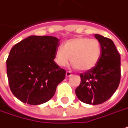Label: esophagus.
Here are the masks:
<instances>
[{"label": "esophagus", "instance_id": "34e87169", "mask_svg": "<svg viewBox=\"0 0 128 128\" xmlns=\"http://www.w3.org/2000/svg\"><path fill=\"white\" fill-rule=\"evenodd\" d=\"M66 77H68H68H70V76L72 75V73H71V72H70V71H67V72H66Z\"/></svg>", "mask_w": 128, "mask_h": 128}]
</instances>
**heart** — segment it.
Segmentation results:
<instances>
[{
  "label": "heart",
  "mask_w": 128,
  "mask_h": 128,
  "mask_svg": "<svg viewBox=\"0 0 128 128\" xmlns=\"http://www.w3.org/2000/svg\"><path fill=\"white\" fill-rule=\"evenodd\" d=\"M102 48L98 40L76 37L67 40L55 52V62L65 67L70 61L80 71H88L94 68L101 56Z\"/></svg>",
  "instance_id": "b5f03b06"
}]
</instances>
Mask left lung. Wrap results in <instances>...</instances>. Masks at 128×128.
<instances>
[{
    "label": "left lung",
    "mask_w": 128,
    "mask_h": 128,
    "mask_svg": "<svg viewBox=\"0 0 128 128\" xmlns=\"http://www.w3.org/2000/svg\"><path fill=\"white\" fill-rule=\"evenodd\" d=\"M102 48L98 62L91 70L80 74L81 82L75 90L83 103L101 104L114 94L120 80V56L114 42L99 34H94Z\"/></svg>",
    "instance_id": "obj_1"
}]
</instances>
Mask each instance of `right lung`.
<instances>
[{
	"label": "right lung",
	"instance_id": "add662e5",
	"mask_svg": "<svg viewBox=\"0 0 128 128\" xmlns=\"http://www.w3.org/2000/svg\"><path fill=\"white\" fill-rule=\"evenodd\" d=\"M60 40L50 36H30L15 44L6 60L12 93L20 101L39 105L49 101L66 70L54 61Z\"/></svg>",
	"mask_w": 128,
	"mask_h": 128
}]
</instances>
